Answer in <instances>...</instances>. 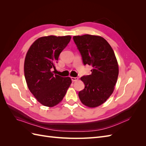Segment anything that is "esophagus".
Listing matches in <instances>:
<instances>
[{"label": "esophagus", "instance_id": "esophagus-1", "mask_svg": "<svg viewBox=\"0 0 146 146\" xmlns=\"http://www.w3.org/2000/svg\"><path fill=\"white\" fill-rule=\"evenodd\" d=\"M78 79V77H71V80H72V81H73V82H76V81H77Z\"/></svg>", "mask_w": 146, "mask_h": 146}]
</instances>
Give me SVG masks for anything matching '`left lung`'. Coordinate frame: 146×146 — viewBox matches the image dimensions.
I'll use <instances>...</instances> for the list:
<instances>
[{"instance_id": "obj_1", "label": "left lung", "mask_w": 146, "mask_h": 146, "mask_svg": "<svg viewBox=\"0 0 146 146\" xmlns=\"http://www.w3.org/2000/svg\"><path fill=\"white\" fill-rule=\"evenodd\" d=\"M84 65L91 66V74L80 78L85 88L78 92L82 103L90 108L104 104L111 96L117 82L119 67L114 52L109 43L99 36H74Z\"/></svg>"}]
</instances>
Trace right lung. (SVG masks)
Instances as JSON below:
<instances>
[{
	"label": "right lung",
	"mask_w": 146,
	"mask_h": 146,
	"mask_svg": "<svg viewBox=\"0 0 146 146\" xmlns=\"http://www.w3.org/2000/svg\"><path fill=\"white\" fill-rule=\"evenodd\" d=\"M70 39V36L41 37L26 54L24 76L28 88L39 102L46 107L59 104L72 83L70 77L54 75L52 71Z\"/></svg>",
	"instance_id": "obj_1"
}]
</instances>
